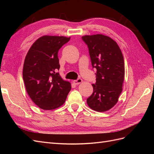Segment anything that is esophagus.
<instances>
[{
  "instance_id": "1",
  "label": "esophagus",
  "mask_w": 154,
  "mask_h": 154,
  "mask_svg": "<svg viewBox=\"0 0 154 154\" xmlns=\"http://www.w3.org/2000/svg\"><path fill=\"white\" fill-rule=\"evenodd\" d=\"M83 82V80L81 79H77V80H74L73 81V83L75 85H79Z\"/></svg>"
}]
</instances>
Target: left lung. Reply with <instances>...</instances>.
I'll use <instances>...</instances> for the list:
<instances>
[{"instance_id": "obj_1", "label": "left lung", "mask_w": 154, "mask_h": 154, "mask_svg": "<svg viewBox=\"0 0 154 154\" xmlns=\"http://www.w3.org/2000/svg\"><path fill=\"white\" fill-rule=\"evenodd\" d=\"M91 63L96 69L93 93L87 99L91 109L105 112L115 105L122 91L124 79L123 55L116 42L106 35H83Z\"/></svg>"}]
</instances>
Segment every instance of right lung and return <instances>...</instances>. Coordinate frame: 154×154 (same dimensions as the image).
<instances>
[{
  "label": "right lung",
  "mask_w": 154,
  "mask_h": 154,
  "mask_svg": "<svg viewBox=\"0 0 154 154\" xmlns=\"http://www.w3.org/2000/svg\"><path fill=\"white\" fill-rule=\"evenodd\" d=\"M69 38L44 35L28 50L23 66V79L29 97L43 110L63 105L71 86L57 73L60 67L58 51Z\"/></svg>",
  "instance_id": "right-lung-1"
}]
</instances>
